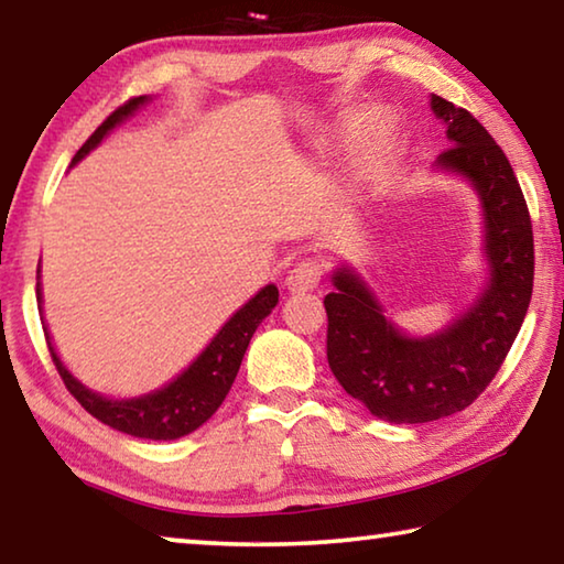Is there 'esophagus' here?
<instances>
[{"label": "esophagus", "mask_w": 564, "mask_h": 564, "mask_svg": "<svg viewBox=\"0 0 564 564\" xmlns=\"http://www.w3.org/2000/svg\"><path fill=\"white\" fill-rule=\"evenodd\" d=\"M323 269L316 261H301L295 263L293 269L285 275V289L291 293H301V291H313L321 283Z\"/></svg>", "instance_id": "34e87169"}]
</instances>
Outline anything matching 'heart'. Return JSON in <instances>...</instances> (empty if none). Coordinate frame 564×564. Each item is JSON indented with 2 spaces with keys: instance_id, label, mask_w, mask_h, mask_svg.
Returning a JSON list of instances; mask_svg holds the SVG:
<instances>
[{
  "instance_id": "obj_1",
  "label": "heart",
  "mask_w": 564,
  "mask_h": 564,
  "mask_svg": "<svg viewBox=\"0 0 564 564\" xmlns=\"http://www.w3.org/2000/svg\"><path fill=\"white\" fill-rule=\"evenodd\" d=\"M395 147V123L383 111L368 113L360 137V161L368 169L383 166Z\"/></svg>"
}]
</instances>
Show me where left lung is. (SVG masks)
Masks as SVG:
<instances>
[{"mask_svg": "<svg viewBox=\"0 0 564 564\" xmlns=\"http://www.w3.org/2000/svg\"><path fill=\"white\" fill-rule=\"evenodd\" d=\"M431 109L451 141L435 169L467 181L480 202L488 263L480 293L427 336L395 326L348 263L333 269V293L323 299L333 376L370 415L398 425L431 423L470 405L500 370L532 299V224L508 156L470 111L435 94Z\"/></svg>", "mask_w": 564, "mask_h": 564, "instance_id": "1", "label": "left lung"}]
</instances>
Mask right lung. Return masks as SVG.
I'll return each instance as SVG.
<instances>
[{
	"instance_id": "obj_1",
	"label": "right lung",
	"mask_w": 564,
	"mask_h": 564,
	"mask_svg": "<svg viewBox=\"0 0 564 564\" xmlns=\"http://www.w3.org/2000/svg\"><path fill=\"white\" fill-rule=\"evenodd\" d=\"M151 97H137L123 104L111 117L101 123V127L91 133L79 151L72 159V166L97 149L109 133L131 119L141 107H147ZM36 301H40V316L44 318L42 303V265L36 271ZM279 303V289L273 283L263 285V289L248 299L241 308H238L231 318H228L216 336L208 340V346L198 352V356L188 362V368L181 370L176 378H171L166 386H161L151 393L133 395V398H107L82 383L79 378L72 376V370L64 366L59 352L54 348V340L50 330L44 326L46 343H50V352L54 358V366L59 370L64 386L69 393L79 400L82 408L91 413L104 425L113 427V431L127 433L133 437H144V441H176L194 433L202 427L208 417H212L218 408H221L224 398L231 390L238 368H241L243 352L251 343L256 328L261 321L269 316Z\"/></svg>"
}]
</instances>
